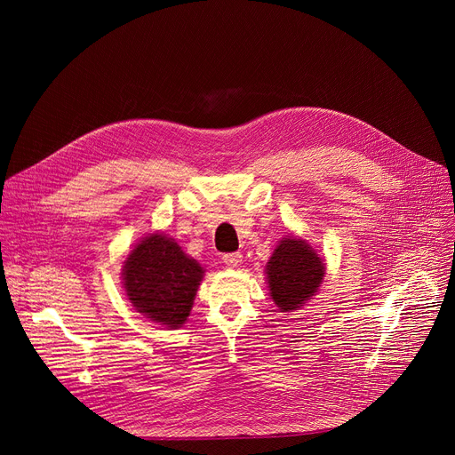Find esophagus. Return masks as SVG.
Instances as JSON below:
<instances>
[{
	"label": "esophagus",
	"instance_id": "obj_1",
	"mask_svg": "<svg viewBox=\"0 0 455 455\" xmlns=\"http://www.w3.org/2000/svg\"><path fill=\"white\" fill-rule=\"evenodd\" d=\"M243 261V256L240 252H228V254H223V264L228 266V267H237Z\"/></svg>",
	"mask_w": 455,
	"mask_h": 455
}]
</instances>
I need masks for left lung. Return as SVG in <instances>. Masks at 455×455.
Returning a JSON list of instances; mask_svg holds the SVG:
<instances>
[{
    "instance_id": "1",
    "label": "left lung",
    "mask_w": 455,
    "mask_h": 455,
    "mask_svg": "<svg viewBox=\"0 0 455 455\" xmlns=\"http://www.w3.org/2000/svg\"><path fill=\"white\" fill-rule=\"evenodd\" d=\"M269 293L280 312L300 309L324 278L321 256L300 237H282L266 266Z\"/></svg>"
}]
</instances>
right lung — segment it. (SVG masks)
I'll return each instance as SVG.
<instances>
[{
    "label": "right lung",
    "mask_w": 455,
    "mask_h": 455,
    "mask_svg": "<svg viewBox=\"0 0 455 455\" xmlns=\"http://www.w3.org/2000/svg\"><path fill=\"white\" fill-rule=\"evenodd\" d=\"M203 276L199 261L160 232L143 237L122 269L124 288L136 312L167 328L186 323Z\"/></svg>",
    "instance_id": "right-lung-1"
}]
</instances>
